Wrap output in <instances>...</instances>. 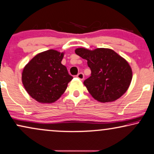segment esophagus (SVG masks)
Instances as JSON below:
<instances>
[{
	"mask_svg": "<svg viewBox=\"0 0 154 154\" xmlns=\"http://www.w3.org/2000/svg\"><path fill=\"white\" fill-rule=\"evenodd\" d=\"M76 77L78 78V79H79L80 80H83V79H84V74H83V73H78Z\"/></svg>",
	"mask_w": 154,
	"mask_h": 154,
	"instance_id": "obj_1",
	"label": "esophagus"
}]
</instances>
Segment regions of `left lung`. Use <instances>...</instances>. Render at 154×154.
I'll list each match as a JSON object with an SVG mask.
<instances>
[{
	"label": "left lung",
	"instance_id": "obj_1",
	"mask_svg": "<svg viewBox=\"0 0 154 154\" xmlns=\"http://www.w3.org/2000/svg\"><path fill=\"white\" fill-rule=\"evenodd\" d=\"M77 55L86 59L91 75L83 84L93 98L101 103L116 100L127 91L132 79L130 66L115 51L105 48H78Z\"/></svg>",
	"mask_w": 154,
	"mask_h": 154
}]
</instances>
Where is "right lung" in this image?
<instances>
[{
    "label": "right lung",
    "instance_id": "1",
    "mask_svg": "<svg viewBox=\"0 0 154 154\" xmlns=\"http://www.w3.org/2000/svg\"><path fill=\"white\" fill-rule=\"evenodd\" d=\"M63 53L49 49L38 54L24 68L22 81L28 94L39 103L57 101L73 77L61 63Z\"/></svg>",
    "mask_w": 154,
    "mask_h": 154
}]
</instances>
